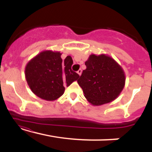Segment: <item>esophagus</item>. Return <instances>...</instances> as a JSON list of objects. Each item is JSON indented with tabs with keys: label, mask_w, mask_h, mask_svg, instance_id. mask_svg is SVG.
I'll return each mask as SVG.
<instances>
[{
	"label": "esophagus",
	"mask_w": 152,
	"mask_h": 152,
	"mask_svg": "<svg viewBox=\"0 0 152 152\" xmlns=\"http://www.w3.org/2000/svg\"><path fill=\"white\" fill-rule=\"evenodd\" d=\"M81 72H82V71H81V69H79V70H78V71H77V74L79 75V76H81Z\"/></svg>",
	"instance_id": "obj_1"
}]
</instances>
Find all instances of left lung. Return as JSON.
<instances>
[{"label":"left lung","mask_w":152,"mask_h":152,"mask_svg":"<svg viewBox=\"0 0 152 152\" xmlns=\"http://www.w3.org/2000/svg\"><path fill=\"white\" fill-rule=\"evenodd\" d=\"M77 82L85 98L93 106H101L114 101L125 85V74L121 66L106 54H91L85 62Z\"/></svg>","instance_id":"1"}]
</instances>
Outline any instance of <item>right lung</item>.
I'll return each instance as SVG.
<instances>
[{
	"instance_id": "1",
	"label": "right lung",
	"mask_w": 152,
	"mask_h": 152,
	"mask_svg": "<svg viewBox=\"0 0 152 152\" xmlns=\"http://www.w3.org/2000/svg\"><path fill=\"white\" fill-rule=\"evenodd\" d=\"M59 51H41L28 62L25 76L28 85L35 95L46 101H55L64 94L79 78L71 70L72 58L68 56L63 61Z\"/></svg>"
}]
</instances>
